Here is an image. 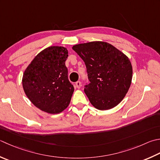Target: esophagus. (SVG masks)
Instances as JSON below:
<instances>
[{
  "label": "esophagus",
  "mask_w": 160,
  "mask_h": 160,
  "mask_svg": "<svg viewBox=\"0 0 160 160\" xmlns=\"http://www.w3.org/2000/svg\"><path fill=\"white\" fill-rule=\"evenodd\" d=\"M76 86L77 88H78V89L80 88V87H81V82H80V81H77V82H76Z\"/></svg>",
  "instance_id": "esophagus-1"
}]
</instances>
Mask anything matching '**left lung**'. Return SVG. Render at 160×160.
Masks as SVG:
<instances>
[{"mask_svg": "<svg viewBox=\"0 0 160 160\" xmlns=\"http://www.w3.org/2000/svg\"><path fill=\"white\" fill-rule=\"evenodd\" d=\"M82 59L89 83L84 93L96 109L114 108L126 96L132 78V67L126 55L109 43L92 42L72 47Z\"/></svg>", "mask_w": 160, "mask_h": 160, "instance_id": "8db88e82", "label": "left lung"}]
</instances>
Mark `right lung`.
<instances>
[{
    "instance_id": "add662e5",
    "label": "right lung",
    "mask_w": 160,
    "mask_h": 160,
    "mask_svg": "<svg viewBox=\"0 0 160 160\" xmlns=\"http://www.w3.org/2000/svg\"><path fill=\"white\" fill-rule=\"evenodd\" d=\"M67 57L64 47H48L34 58L23 73L22 84L27 97L47 113H60L70 103L74 87L68 78Z\"/></svg>"
}]
</instances>
